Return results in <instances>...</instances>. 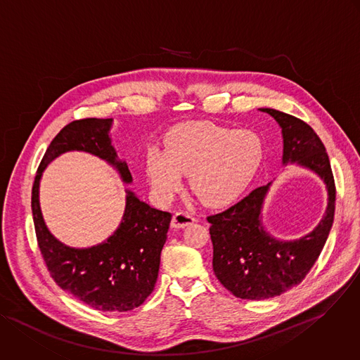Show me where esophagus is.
<instances>
[{"label": "esophagus", "instance_id": "esophagus-1", "mask_svg": "<svg viewBox=\"0 0 360 360\" xmlns=\"http://www.w3.org/2000/svg\"><path fill=\"white\" fill-rule=\"evenodd\" d=\"M194 221H195V219L193 217V215H191L190 212L177 211V212L173 215L172 227H173V229H184V227L193 224Z\"/></svg>", "mask_w": 360, "mask_h": 360}]
</instances>
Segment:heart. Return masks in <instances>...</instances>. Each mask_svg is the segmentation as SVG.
<instances>
[{"label": "heart", "instance_id": "obj_1", "mask_svg": "<svg viewBox=\"0 0 360 360\" xmlns=\"http://www.w3.org/2000/svg\"><path fill=\"white\" fill-rule=\"evenodd\" d=\"M262 159L259 137L250 130H233L208 122L177 126L166 149L152 150L146 172L152 188L169 200L188 174L193 194L207 205H224L250 184Z\"/></svg>", "mask_w": 360, "mask_h": 360}]
</instances>
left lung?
Wrapping results in <instances>:
<instances>
[{
  "instance_id": "obj_1",
  "label": "left lung",
  "mask_w": 360,
  "mask_h": 360,
  "mask_svg": "<svg viewBox=\"0 0 360 360\" xmlns=\"http://www.w3.org/2000/svg\"><path fill=\"white\" fill-rule=\"evenodd\" d=\"M261 110L282 127V163L297 162L318 173L326 183L329 202L319 226L297 241H278L262 229L259 214L269 184L252 190L230 208L208 215L214 274L234 297L251 301L281 295L307 276L332 229L336 198L329 158L314 129L292 115Z\"/></svg>"
}]
</instances>
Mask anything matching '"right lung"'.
Here are the masks:
<instances>
[{
  "label": "right lung",
  "instance_id": "add662e5",
  "mask_svg": "<svg viewBox=\"0 0 360 360\" xmlns=\"http://www.w3.org/2000/svg\"><path fill=\"white\" fill-rule=\"evenodd\" d=\"M112 119L86 117L68 123L48 146L32 184V217L39 251L52 279L60 288L102 312H126L152 294L159 274L160 252L167 240L172 214L152 208L127 191L119 229L105 243L91 248H70L46 229L38 190L44 169L59 155L84 150L116 166L123 181L131 176L110 145Z\"/></svg>",
  "mask_w": 360,
  "mask_h": 360
}]
</instances>
